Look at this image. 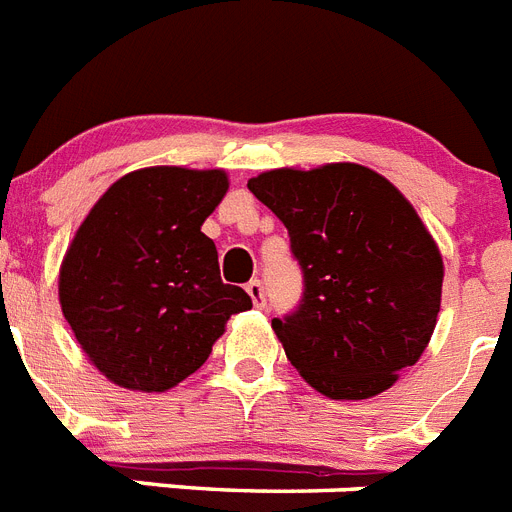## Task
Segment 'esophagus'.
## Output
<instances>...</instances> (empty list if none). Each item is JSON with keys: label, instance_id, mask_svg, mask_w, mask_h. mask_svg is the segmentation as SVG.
<instances>
[{"label": "esophagus", "instance_id": "34e87169", "mask_svg": "<svg viewBox=\"0 0 512 512\" xmlns=\"http://www.w3.org/2000/svg\"><path fill=\"white\" fill-rule=\"evenodd\" d=\"M246 292L251 295V300H253V305H256V308H264L266 292H264V285H261L259 279H251V282L246 285Z\"/></svg>", "mask_w": 512, "mask_h": 512}]
</instances>
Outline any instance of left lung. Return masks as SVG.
I'll return each instance as SVG.
<instances>
[{
  "label": "left lung",
  "mask_w": 512,
  "mask_h": 512,
  "mask_svg": "<svg viewBox=\"0 0 512 512\" xmlns=\"http://www.w3.org/2000/svg\"><path fill=\"white\" fill-rule=\"evenodd\" d=\"M285 222L303 300L272 329L308 386L336 401L378 396L422 357L443 295V256L417 209L357 163L277 168L248 181Z\"/></svg>",
  "instance_id": "obj_1"
}]
</instances>
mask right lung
<instances>
[{
  "label": "right lung",
  "instance_id": "add662e5",
  "mask_svg": "<svg viewBox=\"0 0 512 512\" xmlns=\"http://www.w3.org/2000/svg\"><path fill=\"white\" fill-rule=\"evenodd\" d=\"M225 170H131L77 227L59 269L61 313L87 360L129 391L160 393L202 368L246 290L220 279L202 225Z\"/></svg>",
  "mask_w": 512,
  "mask_h": 512
}]
</instances>
